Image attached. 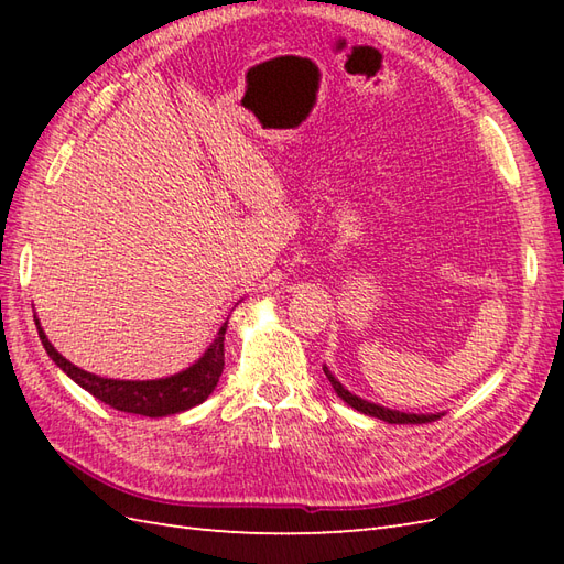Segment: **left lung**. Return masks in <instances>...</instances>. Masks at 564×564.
Masks as SVG:
<instances>
[{
	"label": "left lung",
	"instance_id": "8db88e82",
	"mask_svg": "<svg viewBox=\"0 0 564 564\" xmlns=\"http://www.w3.org/2000/svg\"><path fill=\"white\" fill-rule=\"evenodd\" d=\"M325 376L329 378L334 392H337L346 404L354 406V410H358V412L368 414V416L382 419V422H388V424H426V422H436V419L441 416V414H406V412H398V410H388V406H380V404H373V402H366V400L356 398V394L346 390L341 382L329 373L327 366H325Z\"/></svg>",
	"mask_w": 564,
	"mask_h": 564
}]
</instances>
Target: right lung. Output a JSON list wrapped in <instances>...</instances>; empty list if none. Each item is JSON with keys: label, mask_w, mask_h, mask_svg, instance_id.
Masks as SVG:
<instances>
[{"label": "right lung", "mask_w": 564, "mask_h": 564, "mask_svg": "<svg viewBox=\"0 0 564 564\" xmlns=\"http://www.w3.org/2000/svg\"><path fill=\"white\" fill-rule=\"evenodd\" d=\"M39 327V337L45 346L47 356L65 370V373L77 382L79 388L91 392L94 398L104 404L113 406L118 412L140 414V416H166L186 412L191 406L200 404L203 400L218 386L225 366V329L227 322L220 327L218 337L213 339L208 351L203 354L194 366L170 378L160 380H113V378H99L87 370L69 364L63 354H57L55 346L47 341L41 322L35 319Z\"/></svg>", "instance_id": "obj_1"}]
</instances>
